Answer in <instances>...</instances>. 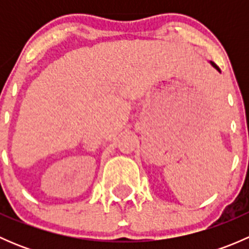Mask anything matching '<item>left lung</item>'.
I'll return each instance as SVG.
<instances>
[{
	"mask_svg": "<svg viewBox=\"0 0 249 249\" xmlns=\"http://www.w3.org/2000/svg\"><path fill=\"white\" fill-rule=\"evenodd\" d=\"M210 64H211V65H212V66H213V67H214V69H215V70H217V71H218V72H220V69H219V67H218V66H217V65H215V64H214V62H213V61H210Z\"/></svg>",
	"mask_w": 249,
	"mask_h": 249,
	"instance_id": "8db88e82",
	"label": "left lung"
}]
</instances>
